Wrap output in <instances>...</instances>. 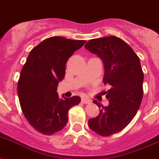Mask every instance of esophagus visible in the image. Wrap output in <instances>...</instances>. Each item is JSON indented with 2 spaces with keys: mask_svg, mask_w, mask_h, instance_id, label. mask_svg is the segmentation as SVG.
<instances>
[{
  "mask_svg": "<svg viewBox=\"0 0 159 159\" xmlns=\"http://www.w3.org/2000/svg\"><path fill=\"white\" fill-rule=\"evenodd\" d=\"M81 102H82V103H84V104H89V103H91V100H90V99H89V98H82Z\"/></svg>",
  "mask_w": 159,
  "mask_h": 159,
  "instance_id": "esophagus-1",
  "label": "esophagus"
}]
</instances>
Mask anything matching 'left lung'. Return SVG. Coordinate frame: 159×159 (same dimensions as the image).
<instances>
[{
    "mask_svg": "<svg viewBox=\"0 0 159 159\" xmlns=\"http://www.w3.org/2000/svg\"><path fill=\"white\" fill-rule=\"evenodd\" d=\"M84 47L102 60L103 83L110 86L105 92L109 106L94 100L102 108L97 117L89 119V126L100 136H111L130 124L141 106L144 73L140 58L125 41L114 35L90 40Z\"/></svg>",
    "mask_w": 159,
    "mask_h": 159,
    "instance_id": "obj_1",
    "label": "left lung"
}]
</instances>
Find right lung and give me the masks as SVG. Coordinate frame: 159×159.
<instances>
[{
  "instance_id": "right-lung-1",
  "label": "right lung",
  "mask_w": 159,
  "mask_h": 159,
  "mask_svg": "<svg viewBox=\"0 0 159 159\" xmlns=\"http://www.w3.org/2000/svg\"><path fill=\"white\" fill-rule=\"evenodd\" d=\"M86 43L53 36L33 48L21 70L18 95L30 125L44 135L61 131L68 122V111L80 104L78 96L59 98L57 87L65 76L66 63Z\"/></svg>"
}]
</instances>
